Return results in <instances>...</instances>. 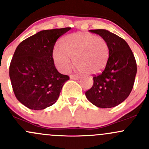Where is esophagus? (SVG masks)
Instances as JSON below:
<instances>
[{"label": "esophagus", "instance_id": "34e87169", "mask_svg": "<svg viewBox=\"0 0 149 149\" xmlns=\"http://www.w3.org/2000/svg\"><path fill=\"white\" fill-rule=\"evenodd\" d=\"M70 79H73V80H77V79H79L80 77H79V76H78V75L72 74L70 76Z\"/></svg>", "mask_w": 149, "mask_h": 149}]
</instances>
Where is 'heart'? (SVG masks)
<instances>
[{
    "mask_svg": "<svg viewBox=\"0 0 149 149\" xmlns=\"http://www.w3.org/2000/svg\"><path fill=\"white\" fill-rule=\"evenodd\" d=\"M60 44L61 47L54 49L53 59L61 71L70 70V58L78 70L87 74L100 73L106 67L109 49L102 37L91 33H75L63 37Z\"/></svg>",
    "mask_w": 149,
    "mask_h": 149,
    "instance_id": "1",
    "label": "heart"
}]
</instances>
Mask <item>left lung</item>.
<instances>
[{"label": "left lung", "mask_w": 149, "mask_h": 149, "mask_svg": "<svg viewBox=\"0 0 149 149\" xmlns=\"http://www.w3.org/2000/svg\"><path fill=\"white\" fill-rule=\"evenodd\" d=\"M101 36L109 46L106 67L101 73L94 75V84L86 91L87 100L100 108H111L127 99L133 89L137 65L127 43L119 36L105 29L89 30Z\"/></svg>", "instance_id": "1"}]
</instances>
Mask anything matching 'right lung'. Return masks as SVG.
<instances>
[{
    "instance_id": "add662e5",
    "label": "right lung",
    "mask_w": 149,
    "mask_h": 149,
    "mask_svg": "<svg viewBox=\"0 0 149 149\" xmlns=\"http://www.w3.org/2000/svg\"><path fill=\"white\" fill-rule=\"evenodd\" d=\"M70 27L42 30L18 45L9 67L16 99L26 107L44 109L56 102L70 78L58 71L52 58L57 40Z\"/></svg>"
}]
</instances>
